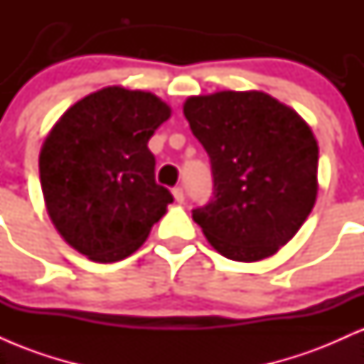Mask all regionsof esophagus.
I'll use <instances>...</instances> for the list:
<instances>
[{
  "label": "esophagus",
  "instance_id": "obj_1",
  "mask_svg": "<svg viewBox=\"0 0 364 364\" xmlns=\"http://www.w3.org/2000/svg\"><path fill=\"white\" fill-rule=\"evenodd\" d=\"M173 196H174V200H176L178 203H183V202H185V191H183V188H181V186L173 188Z\"/></svg>",
  "mask_w": 364,
  "mask_h": 364
}]
</instances>
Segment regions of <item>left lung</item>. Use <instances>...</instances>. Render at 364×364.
<instances>
[{
	"label": "left lung",
	"mask_w": 364,
	"mask_h": 364,
	"mask_svg": "<svg viewBox=\"0 0 364 364\" xmlns=\"http://www.w3.org/2000/svg\"><path fill=\"white\" fill-rule=\"evenodd\" d=\"M183 112L214 176V196L193 208V220L229 260L272 257L315 205L318 144L311 128L258 90L195 95Z\"/></svg>",
	"instance_id": "left-lung-1"
}]
</instances>
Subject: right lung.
Segmentation results:
<instances>
[{
  "label": "right lung",
  "instance_id": "obj_1",
  "mask_svg": "<svg viewBox=\"0 0 364 364\" xmlns=\"http://www.w3.org/2000/svg\"><path fill=\"white\" fill-rule=\"evenodd\" d=\"M169 116L157 95L112 85L73 104L46 136V208L63 240L90 260L111 263L136 252L173 202L156 183L147 147Z\"/></svg>",
  "mask_w": 364,
  "mask_h": 364
}]
</instances>
